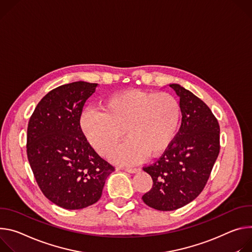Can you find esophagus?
Instances as JSON below:
<instances>
[{"label": "esophagus", "mask_w": 252, "mask_h": 252, "mask_svg": "<svg viewBox=\"0 0 252 252\" xmlns=\"http://www.w3.org/2000/svg\"><path fill=\"white\" fill-rule=\"evenodd\" d=\"M125 170H126L127 172H129V173H137V172L140 171L141 169H140V168H126Z\"/></svg>", "instance_id": "esophagus-1"}]
</instances>
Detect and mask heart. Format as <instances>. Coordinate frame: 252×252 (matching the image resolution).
<instances>
[{
  "mask_svg": "<svg viewBox=\"0 0 252 252\" xmlns=\"http://www.w3.org/2000/svg\"><path fill=\"white\" fill-rule=\"evenodd\" d=\"M181 121V105L169 93L127 90L109 96L102 111L82 112L80 127L87 140L106 155L124 136L127 140L110 154L120 165H135L148 154L156 157L170 147Z\"/></svg>",
  "mask_w": 252,
  "mask_h": 252,
  "instance_id": "obj_1",
  "label": "heart"
}]
</instances>
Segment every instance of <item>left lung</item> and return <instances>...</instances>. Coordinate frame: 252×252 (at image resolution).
Instances as JSON below:
<instances>
[{"label": "left lung", "mask_w": 252, "mask_h": 252, "mask_svg": "<svg viewBox=\"0 0 252 252\" xmlns=\"http://www.w3.org/2000/svg\"><path fill=\"white\" fill-rule=\"evenodd\" d=\"M169 86L180 97L181 126L170 147L143 167L153 185L142 199L160 211L178 209L198 196L220 150L219 124L209 107L177 84Z\"/></svg>", "instance_id": "8db88e82"}]
</instances>
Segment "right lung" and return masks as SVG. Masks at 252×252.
<instances>
[{"label":"right lung","instance_id":"add662e5","mask_svg":"<svg viewBox=\"0 0 252 252\" xmlns=\"http://www.w3.org/2000/svg\"><path fill=\"white\" fill-rule=\"evenodd\" d=\"M98 84L73 82L50 91L38 103L27 130V155L45 196L62 208L96 203L115 170L91 147L80 127L84 104Z\"/></svg>","mask_w":252,"mask_h":252}]
</instances>
